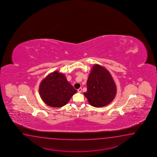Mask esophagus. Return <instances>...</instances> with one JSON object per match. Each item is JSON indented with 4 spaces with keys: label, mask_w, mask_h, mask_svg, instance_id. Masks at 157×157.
Segmentation results:
<instances>
[{
    "label": "esophagus",
    "mask_w": 157,
    "mask_h": 157,
    "mask_svg": "<svg viewBox=\"0 0 157 157\" xmlns=\"http://www.w3.org/2000/svg\"><path fill=\"white\" fill-rule=\"evenodd\" d=\"M77 91L78 92H82V89L81 88H80V89H78L77 90Z\"/></svg>",
    "instance_id": "esophagus-1"
}]
</instances>
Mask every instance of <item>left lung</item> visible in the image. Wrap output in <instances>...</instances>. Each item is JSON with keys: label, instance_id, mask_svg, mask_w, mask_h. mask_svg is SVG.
Wrapping results in <instances>:
<instances>
[{"label": "left lung", "instance_id": "1", "mask_svg": "<svg viewBox=\"0 0 157 157\" xmlns=\"http://www.w3.org/2000/svg\"><path fill=\"white\" fill-rule=\"evenodd\" d=\"M87 87L84 95L90 104L96 108L109 104L117 94V86L110 72L98 64L92 67L87 81Z\"/></svg>", "mask_w": 157, "mask_h": 157}]
</instances>
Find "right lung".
I'll use <instances>...</instances> for the list:
<instances>
[{"label": "right lung", "instance_id": "1", "mask_svg": "<svg viewBox=\"0 0 157 157\" xmlns=\"http://www.w3.org/2000/svg\"><path fill=\"white\" fill-rule=\"evenodd\" d=\"M39 92L46 104L51 107L61 108L67 104L77 91L67 81L64 74L55 71L41 81Z\"/></svg>", "mask_w": 157, "mask_h": 157}]
</instances>
